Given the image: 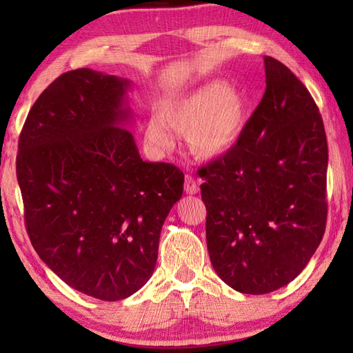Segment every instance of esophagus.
Masks as SVG:
<instances>
[{"label": "esophagus", "instance_id": "1", "mask_svg": "<svg viewBox=\"0 0 353 353\" xmlns=\"http://www.w3.org/2000/svg\"><path fill=\"white\" fill-rule=\"evenodd\" d=\"M185 191L186 194H191V196L199 192V185L192 176H185Z\"/></svg>", "mask_w": 353, "mask_h": 353}]
</instances>
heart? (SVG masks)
<instances>
[{"label": "heart", "mask_w": 353, "mask_h": 353, "mask_svg": "<svg viewBox=\"0 0 353 353\" xmlns=\"http://www.w3.org/2000/svg\"><path fill=\"white\" fill-rule=\"evenodd\" d=\"M247 100L236 88L211 80L165 104L147 124V139L159 150L172 145V132L185 133L186 144L200 159L230 152L244 130Z\"/></svg>", "instance_id": "heart-1"}]
</instances>
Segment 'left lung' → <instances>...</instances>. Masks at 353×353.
<instances>
[{"label":"left lung","mask_w":353,"mask_h":353,"mask_svg":"<svg viewBox=\"0 0 353 353\" xmlns=\"http://www.w3.org/2000/svg\"><path fill=\"white\" fill-rule=\"evenodd\" d=\"M265 94L234 148L199 170L206 243L229 287L267 294L301 274L326 229L327 141L308 89L265 56Z\"/></svg>","instance_id":"obj_1"}]
</instances>
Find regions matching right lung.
<instances>
[{"label": "right lung", "mask_w": 353, "mask_h": 353, "mask_svg": "<svg viewBox=\"0 0 353 353\" xmlns=\"http://www.w3.org/2000/svg\"><path fill=\"white\" fill-rule=\"evenodd\" d=\"M129 85L89 68L62 74L30 109L17 156L34 250L70 287L108 302L152 277L185 179L176 165L141 159L124 127Z\"/></svg>", "instance_id": "add662e5"}]
</instances>
